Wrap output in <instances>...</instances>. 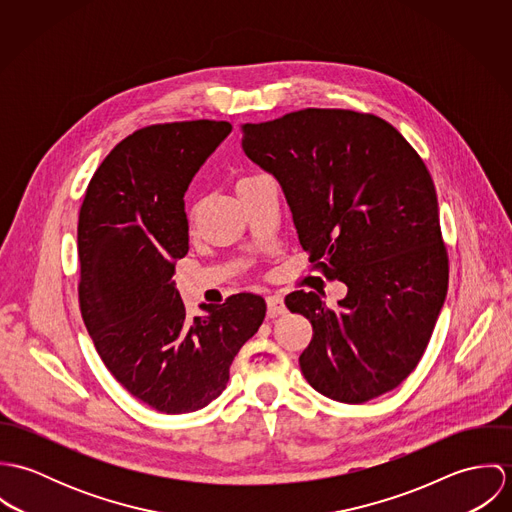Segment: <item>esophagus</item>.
I'll list each match as a JSON object with an SVG mask.
<instances>
[{
  "instance_id": "34e87169",
  "label": "esophagus",
  "mask_w": 512,
  "mask_h": 512,
  "mask_svg": "<svg viewBox=\"0 0 512 512\" xmlns=\"http://www.w3.org/2000/svg\"><path fill=\"white\" fill-rule=\"evenodd\" d=\"M266 305H268V317H278L286 313V303L282 295H268Z\"/></svg>"
}]
</instances>
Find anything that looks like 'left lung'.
<instances>
[{
  "label": "left lung",
  "instance_id": "1",
  "mask_svg": "<svg viewBox=\"0 0 512 512\" xmlns=\"http://www.w3.org/2000/svg\"><path fill=\"white\" fill-rule=\"evenodd\" d=\"M242 149L280 183L303 250L347 295L286 305L311 321L305 380L363 404L420 363L447 293V252L430 171L404 136L372 114L307 108L242 126Z\"/></svg>",
  "mask_w": 512,
  "mask_h": 512
}]
</instances>
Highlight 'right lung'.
<instances>
[{
    "label": "right lung",
    "instance_id": "right-lung-1",
    "mask_svg": "<svg viewBox=\"0 0 512 512\" xmlns=\"http://www.w3.org/2000/svg\"><path fill=\"white\" fill-rule=\"evenodd\" d=\"M228 122L195 120L134 132L88 183L78 215V299L94 347L114 378L163 414L205 408L224 390L266 301L236 293L187 317L175 262L189 252L185 193Z\"/></svg>",
    "mask_w": 512,
    "mask_h": 512
}]
</instances>
